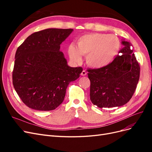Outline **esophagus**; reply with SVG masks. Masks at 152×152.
Returning a JSON list of instances; mask_svg holds the SVG:
<instances>
[{
	"label": "esophagus",
	"instance_id": "34e87169",
	"mask_svg": "<svg viewBox=\"0 0 152 152\" xmlns=\"http://www.w3.org/2000/svg\"><path fill=\"white\" fill-rule=\"evenodd\" d=\"M86 74H87V72H86V70H82V72H81V75L82 76H85V75H86Z\"/></svg>",
	"mask_w": 152,
	"mask_h": 152
}]
</instances>
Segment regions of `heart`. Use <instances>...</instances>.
<instances>
[{
  "label": "heart",
  "instance_id": "obj_1",
  "mask_svg": "<svg viewBox=\"0 0 152 152\" xmlns=\"http://www.w3.org/2000/svg\"><path fill=\"white\" fill-rule=\"evenodd\" d=\"M121 48V41L116 35L94 33L80 36L77 40V48L71 44L68 52L72 61L80 62L81 56H86L87 65L98 69L110 65Z\"/></svg>",
  "mask_w": 152,
  "mask_h": 152
}]
</instances>
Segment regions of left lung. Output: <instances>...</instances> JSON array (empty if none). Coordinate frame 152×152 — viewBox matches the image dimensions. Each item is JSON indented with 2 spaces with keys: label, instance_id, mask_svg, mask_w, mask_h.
I'll list each match as a JSON object with an SVG mask.
<instances>
[{
  "label": "left lung",
  "instance_id": "8db88e82",
  "mask_svg": "<svg viewBox=\"0 0 152 152\" xmlns=\"http://www.w3.org/2000/svg\"><path fill=\"white\" fill-rule=\"evenodd\" d=\"M124 47L108 66L88 69L91 82L90 99L99 108L121 107L131 99L136 89L140 66L131 45L122 41Z\"/></svg>",
  "mask_w": 152,
  "mask_h": 152
}]
</instances>
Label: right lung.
<instances>
[{
	"label": "right lung",
	"instance_id": "add662e5",
	"mask_svg": "<svg viewBox=\"0 0 152 152\" xmlns=\"http://www.w3.org/2000/svg\"><path fill=\"white\" fill-rule=\"evenodd\" d=\"M73 29L48 28L35 32L18 48L12 84L27 107L40 111L56 109L65 98L70 82L79 77L82 67H70L60 44Z\"/></svg>",
	"mask_w": 152,
	"mask_h": 152
}]
</instances>
